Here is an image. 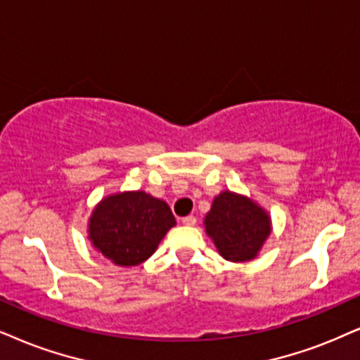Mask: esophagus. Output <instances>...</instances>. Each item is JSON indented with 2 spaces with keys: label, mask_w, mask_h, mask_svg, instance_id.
Wrapping results in <instances>:
<instances>
[{
  "label": "esophagus",
  "mask_w": 360,
  "mask_h": 360,
  "mask_svg": "<svg viewBox=\"0 0 360 360\" xmlns=\"http://www.w3.org/2000/svg\"><path fill=\"white\" fill-rule=\"evenodd\" d=\"M181 222H183L184 226H195V217L194 216H186L181 219Z\"/></svg>",
  "instance_id": "1"
}]
</instances>
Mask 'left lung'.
I'll return each mask as SVG.
<instances>
[{
	"label": "left lung",
	"instance_id": "obj_1",
	"mask_svg": "<svg viewBox=\"0 0 360 360\" xmlns=\"http://www.w3.org/2000/svg\"><path fill=\"white\" fill-rule=\"evenodd\" d=\"M209 238L226 261H251L271 234V217L245 195L222 191L204 217Z\"/></svg>",
	"mask_w": 360,
	"mask_h": 360
}]
</instances>
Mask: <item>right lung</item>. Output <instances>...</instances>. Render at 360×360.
<instances>
[{
	"instance_id": "1",
	"label": "right lung",
	"mask_w": 360,
	"mask_h": 360,
	"mask_svg": "<svg viewBox=\"0 0 360 360\" xmlns=\"http://www.w3.org/2000/svg\"><path fill=\"white\" fill-rule=\"evenodd\" d=\"M176 226L167 202L144 191L104 198L89 217V240L117 266H138L151 257L167 231Z\"/></svg>"
}]
</instances>
